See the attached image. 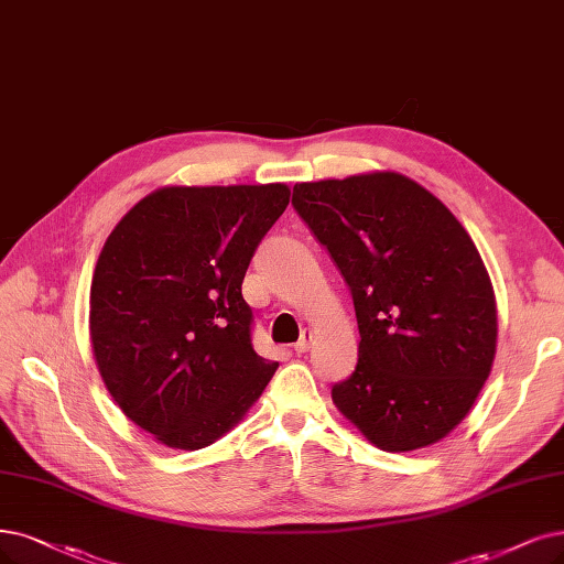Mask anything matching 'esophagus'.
Returning a JSON list of instances; mask_svg holds the SVG:
<instances>
[{
	"mask_svg": "<svg viewBox=\"0 0 564 564\" xmlns=\"http://www.w3.org/2000/svg\"><path fill=\"white\" fill-rule=\"evenodd\" d=\"M311 339H314V335H311V329L304 327L300 339H297V344H295V350H297V352H306V350L311 348Z\"/></svg>",
	"mask_w": 564,
	"mask_h": 564,
	"instance_id": "obj_1",
	"label": "esophagus"
}]
</instances>
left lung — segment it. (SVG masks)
Wrapping results in <instances>:
<instances>
[{
    "label": "left lung",
    "instance_id": "8db88e82",
    "mask_svg": "<svg viewBox=\"0 0 564 564\" xmlns=\"http://www.w3.org/2000/svg\"><path fill=\"white\" fill-rule=\"evenodd\" d=\"M293 204L356 304L358 365L332 402L381 451L442 442L474 406L497 350L495 290L467 229L398 172L297 183Z\"/></svg>",
    "mask_w": 564,
    "mask_h": 564
}]
</instances>
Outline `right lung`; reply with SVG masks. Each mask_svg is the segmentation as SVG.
Here are the masks:
<instances>
[{
    "instance_id": "obj_1",
    "label": "right lung",
    "mask_w": 564,
    "mask_h": 564,
    "mask_svg": "<svg viewBox=\"0 0 564 564\" xmlns=\"http://www.w3.org/2000/svg\"><path fill=\"white\" fill-rule=\"evenodd\" d=\"M290 202L285 183L164 185L104 241L90 344L113 402L166 448L197 451L237 427L279 362L250 344L241 283Z\"/></svg>"
}]
</instances>
